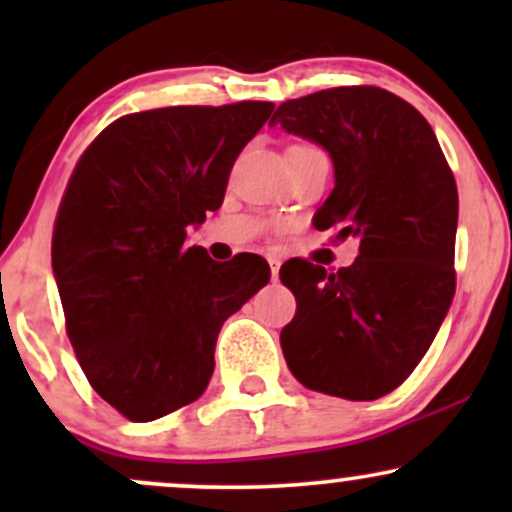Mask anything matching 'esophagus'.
Returning a JSON list of instances; mask_svg holds the SVG:
<instances>
[{"mask_svg": "<svg viewBox=\"0 0 512 512\" xmlns=\"http://www.w3.org/2000/svg\"><path fill=\"white\" fill-rule=\"evenodd\" d=\"M279 267H281V262L276 260V257H269V269H272V279L274 281L279 279Z\"/></svg>", "mask_w": 512, "mask_h": 512, "instance_id": "obj_1", "label": "esophagus"}]
</instances>
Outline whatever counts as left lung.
<instances>
[{
	"label": "left lung",
	"mask_w": 512,
	"mask_h": 512,
	"mask_svg": "<svg viewBox=\"0 0 512 512\" xmlns=\"http://www.w3.org/2000/svg\"><path fill=\"white\" fill-rule=\"evenodd\" d=\"M272 122L330 154L334 190L313 223L358 240L337 274L308 260L281 267L296 296L281 351L308 390L385 397L424 358L455 296V178L424 115L383 88L310 93Z\"/></svg>",
	"instance_id": "1"
}]
</instances>
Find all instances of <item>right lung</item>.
<instances>
[{
    "instance_id": "1",
    "label": "right lung",
    "mask_w": 512,
    "mask_h": 512,
    "mask_svg": "<svg viewBox=\"0 0 512 512\" xmlns=\"http://www.w3.org/2000/svg\"><path fill=\"white\" fill-rule=\"evenodd\" d=\"M274 103L125 115L86 149L57 214L52 272L88 383L129 421L207 390L223 322L269 281L260 255L216 262L187 245Z\"/></svg>"
}]
</instances>
